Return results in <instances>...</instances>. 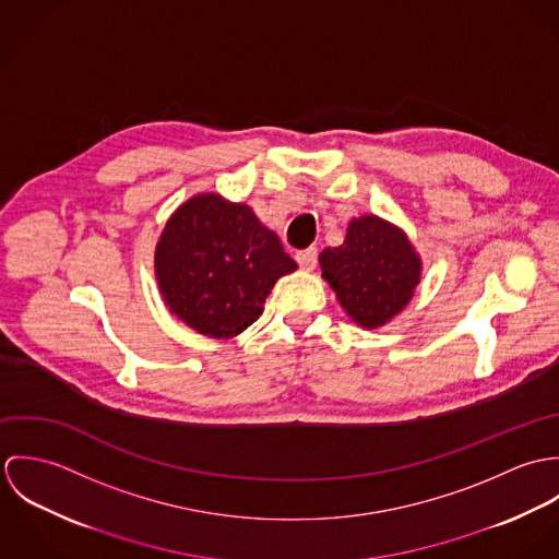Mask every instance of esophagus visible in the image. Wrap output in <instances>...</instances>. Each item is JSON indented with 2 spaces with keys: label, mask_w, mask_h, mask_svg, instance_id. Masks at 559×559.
Wrapping results in <instances>:
<instances>
[{
  "label": "esophagus",
  "mask_w": 559,
  "mask_h": 559,
  "mask_svg": "<svg viewBox=\"0 0 559 559\" xmlns=\"http://www.w3.org/2000/svg\"><path fill=\"white\" fill-rule=\"evenodd\" d=\"M295 260H297V264H299L301 269L312 271V269L317 266V262H319V251H317L314 247H310V249H301V251H297Z\"/></svg>",
  "instance_id": "1"
}]
</instances>
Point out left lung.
Wrapping results in <instances>:
<instances>
[{"label":"left lung","mask_w":559,"mask_h":559,"mask_svg":"<svg viewBox=\"0 0 559 559\" xmlns=\"http://www.w3.org/2000/svg\"><path fill=\"white\" fill-rule=\"evenodd\" d=\"M320 266L346 314L368 329L396 317L419 284L411 242L374 215L355 219L344 245L320 253Z\"/></svg>","instance_id":"obj_1"}]
</instances>
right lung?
Returning <instances> with one entry per match:
<instances>
[{"instance_id":"add662e5","label":"right lung","mask_w":559,"mask_h":559,"mask_svg":"<svg viewBox=\"0 0 559 559\" xmlns=\"http://www.w3.org/2000/svg\"><path fill=\"white\" fill-rule=\"evenodd\" d=\"M155 269L169 310L213 337H233L262 314L273 284L297 269L245 204L198 195L160 235Z\"/></svg>"}]
</instances>
